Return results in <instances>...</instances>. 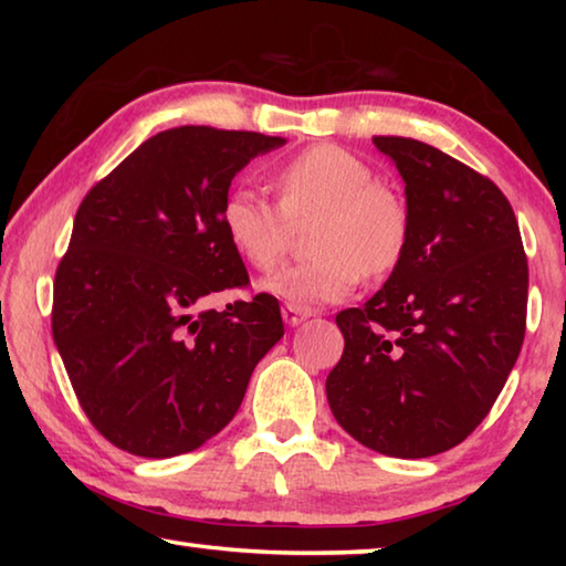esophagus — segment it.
<instances>
[{"instance_id": "obj_1", "label": "esophagus", "mask_w": 566, "mask_h": 566, "mask_svg": "<svg viewBox=\"0 0 566 566\" xmlns=\"http://www.w3.org/2000/svg\"><path fill=\"white\" fill-rule=\"evenodd\" d=\"M282 317L286 324H290V327H296V324H302L306 317H312V312L302 310V306H296V304H284Z\"/></svg>"}]
</instances>
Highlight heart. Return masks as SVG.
I'll list each match as a JSON object with an SVG mask.
<instances>
[{
	"label": "heart",
	"instance_id": "obj_1",
	"mask_svg": "<svg viewBox=\"0 0 566 566\" xmlns=\"http://www.w3.org/2000/svg\"><path fill=\"white\" fill-rule=\"evenodd\" d=\"M276 205L252 189H232L219 222L234 252L256 272H274L294 229L312 227L310 262L290 266L264 286L296 306L344 300L361 274L385 276L405 260L409 209L375 169L339 147L317 145L274 169Z\"/></svg>",
	"mask_w": 566,
	"mask_h": 566
}]
</instances>
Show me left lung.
<instances>
[{"instance_id":"obj_1","label":"left lung","mask_w":566,"mask_h":566,"mask_svg":"<svg viewBox=\"0 0 566 566\" xmlns=\"http://www.w3.org/2000/svg\"><path fill=\"white\" fill-rule=\"evenodd\" d=\"M409 209L405 260L337 314L334 419L364 447L432 457L474 432L520 357L530 270L510 199L490 177L409 137H375Z\"/></svg>"}]
</instances>
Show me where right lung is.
<instances>
[{
	"label": "right lung",
	"mask_w": 566,
	"mask_h": 566,
	"mask_svg": "<svg viewBox=\"0 0 566 566\" xmlns=\"http://www.w3.org/2000/svg\"><path fill=\"white\" fill-rule=\"evenodd\" d=\"M286 139L175 127L149 137L94 185L54 274L52 337L94 429L124 452L167 459L232 421L249 377L282 339L280 302L249 284L219 222L249 159Z\"/></svg>",
	"instance_id": "1"
}]
</instances>
